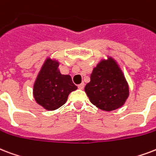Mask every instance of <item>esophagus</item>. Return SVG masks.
Wrapping results in <instances>:
<instances>
[{
	"instance_id": "1",
	"label": "esophagus",
	"mask_w": 156,
	"mask_h": 156,
	"mask_svg": "<svg viewBox=\"0 0 156 156\" xmlns=\"http://www.w3.org/2000/svg\"><path fill=\"white\" fill-rule=\"evenodd\" d=\"M78 89H80V90H83V89L84 88V83H82L81 84H79V85L78 86Z\"/></svg>"
}]
</instances>
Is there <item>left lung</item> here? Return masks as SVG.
<instances>
[{
    "mask_svg": "<svg viewBox=\"0 0 156 156\" xmlns=\"http://www.w3.org/2000/svg\"><path fill=\"white\" fill-rule=\"evenodd\" d=\"M91 104L104 111L117 110L129 97V86L120 66L112 56L101 59L84 88Z\"/></svg>",
    "mask_w": 156,
    "mask_h": 156,
    "instance_id": "left-lung-1",
    "label": "left lung"
}]
</instances>
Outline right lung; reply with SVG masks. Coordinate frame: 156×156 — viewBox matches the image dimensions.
I'll use <instances>...</instances> for the list:
<instances>
[{
	"label": "right lung",
	"mask_w": 156,
	"mask_h": 156,
	"mask_svg": "<svg viewBox=\"0 0 156 156\" xmlns=\"http://www.w3.org/2000/svg\"><path fill=\"white\" fill-rule=\"evenodd\" d=\"M59 65L58 59L47 57L33 84V95L36 102L48 111L62 106L69 95L78 89L70 75L61 74Z\"/></svg>",
	"instance_id": "obj_1"
}]
</instances>
